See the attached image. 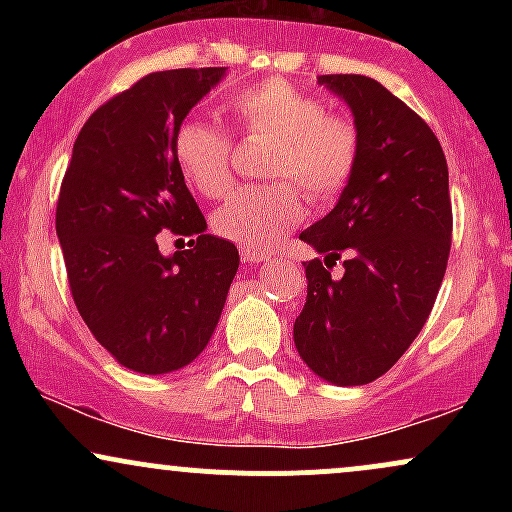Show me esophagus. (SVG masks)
I'll list each match as a JSON object with an SVG mask.
<instances>
[{"instance_id":"34e87169","label":"esophagus","mask_w":512,"mask_h":512,"mask_svg":"<svg viewBox=\"0 0 512 512\" xmlns=\"http://www.w3.org/2000/svg\"><path fill=\"white\" fill-rule=\"evenodd\" d=\"M272 257V252L269 250H252V248H240V260L248 262V264H257V262H264Z\"/></svg>"}]
</instances>
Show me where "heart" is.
Returning <instances> with one entry per match:
<instances>
[{
    "mask_svg": "<svg viewBox=\"0 0 512 512\" xmlns=\"http://www.w3.org/2000/svg\"><path fill=\"white\" fill-rule=\"evenodd\" d=\"M226 113L243 139H274L267 178L276 182L236 192L214 211L211 226L243 248L269 250L303 219L299 186L315 204H330L346 190L361 158V132L351 117L330 113L320 98L281 76L238 91L228 98ZM173 156L182 178L199 195L219 199L231 190L233 142L221 127L202 120L180 122Z\"/></svg>",
    "mask_w": 512,
    "mask_h": 512,
    "instance_id": "1",
    "label": "heart"
}]
</instances>
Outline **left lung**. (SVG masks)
<instances>
[{"instance_id": "8db88e82", "label": "left lung", "mask_w": 512, "mask_h": 512, "mask_svg": "<svg viewBox=\"0 0 512 512\" xmlns=\"http://www.w3.org/2000/svg\"><path fill=\"white\" fill-rule=\"evenodd\" d=\"M349 103L361 158L325 219L301 233L325 260L303 262L308 296L293 325L298 354L334 385L385 375L426 325L452 240L448 163L407 103L361 74H322ZM346 254L345 274L331 267Z\"/></svg>"}]
</instances>
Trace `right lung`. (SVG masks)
Returning a JSON list of instances; mask_svg holds the SVG:
<instances>
[{"label":"right lung","mask_w":512,"mask_h":512,"mask_svg":"<svg viewBox=\"0 0 512 512\" xmlns=\"http://www.w3.org/2000/svg\"><path fill=\"white\" fill-rule=\"evenodd\" d=\"M228 67L146 74L81 127L57 199L69 291L117 363L185 368L209 344L238 272V248L209 236L173 156V134ZM161 230L197 235L163 258Z\"/></svg>","instance_id":"right-lung-1"}]
</instances>
